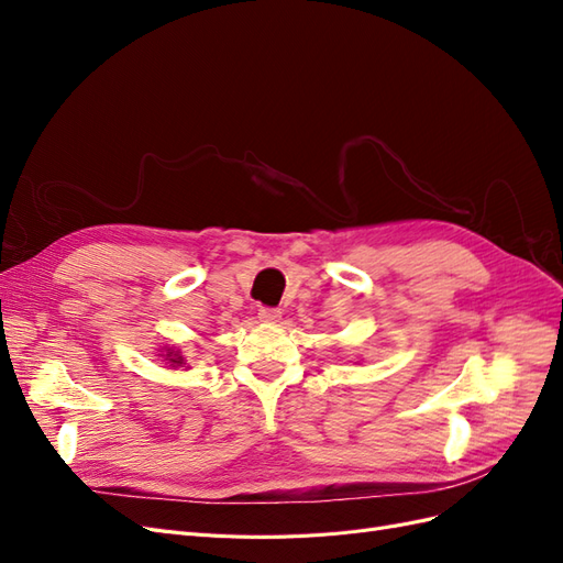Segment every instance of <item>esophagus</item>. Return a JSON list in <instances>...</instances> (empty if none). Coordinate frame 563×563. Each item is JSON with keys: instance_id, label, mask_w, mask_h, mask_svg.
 <instances>
[{"instance_id": "1", "label": "esophagus", "mask_w": 563, "mask_h": 563, "mask_svg": "<svg viewBox=\"0 0 563 563\" xmlns=\"http://www.w3.org/2000/svg\"><path fill=\"white\" fill-rule=\"evenodd\" d=\"M279 317H282V312H279L277 308H261V310H258V319H261V321H267V323L279 321Z\"/></svg>"}]
</instances>
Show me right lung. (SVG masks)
<instances>
[{"label": "right lung", "instance_id": "add662e5", "mask_svg": "<svg viewBox=\"0 0 563 563\" xmlns=\"http://www.w3.org/2000/svg\"><path fill=\"white\" fill-rule=\"evenodd\" d=\"M166 360H168V364H174V366H180L183 364V356L178 354V352H168V354H164Z\"/></svg>", "mask_w": 563, "mask_h": 563}]
</instances>
